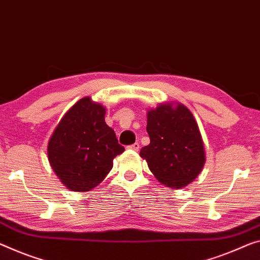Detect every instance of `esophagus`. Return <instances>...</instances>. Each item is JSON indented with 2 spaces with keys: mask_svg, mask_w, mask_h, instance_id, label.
I'll list each match as a JSON object with an SVG mask.
<instances>
[{
  "mask_svg": "<svg viewBox=\"0 0 260 260\" xmlns=\"http://www.w3.org/2000/svg\"><path fill=\"white\" fill-rule=\"evenodd\" d=\"M129 149L134 150V151H138L139 150V143H134L133 145L129 146Z\"/></svg>",
  "mask_w": 260,
  "mask_h": 260,
  "instance_id": "esophagus-1",
  "label": "esophagus"
}]
</instances>
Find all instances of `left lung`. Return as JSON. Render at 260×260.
I'll use <instances>...</instances> for the list:
<instances>
[{
	"instance_id": "left-lung-1",
	"label": "left lung",
	"mask_w": 260,
	"mask_h": 260,
	"mask_svg": "<svg viewBox=\"0 0 260 260\" xmlns=\"http://www.w3.org/2000/svg\"><path fill=\"white\" fill-rule=\"evenodd\" d=\"M150 144L139 155L162 185L183 188L197 179L206 162L199 125L181 103H161L147 111Z\"/></svg>"
}]
</instances>
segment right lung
<instances>
[{
    "mask_svg": "<svg viewBox=\"0 0 260 260\" xmlns=\"http://www.w3.org/2000/svg\"><path fill=\"white\" fill-rule=\"evenodd\" d=\"M105 115V107L83 98L63 115L51 136L50 165L71 190L93 189L113 169L114 158L124 152Z\"/></svg>",
    "mask_w": 260,
    "mask_h": 260,
    "instance_id": "1",
    "label": "right lung"
}]
</instances>
